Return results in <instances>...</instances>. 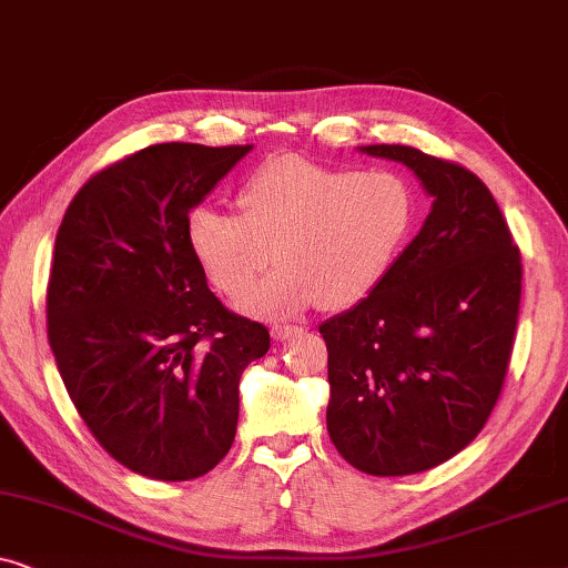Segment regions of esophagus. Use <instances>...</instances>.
I'll list each match as a JSON object with an SVG mask.
<instances>
[{
	"instance_id": "obj_1",
	"label": "esophagus",
	"mask_w": 568,
	"mask_h": 568,
	"mask_svg": "<svg viewBox=\"0 0 568 568\" xmlns=\"http://www.w3.org/2000/svg\"><path fill=\"white\" fill-rule=\"evenodd\" d=\"M300 333H302V328H297V325H274V328H271V336H274L276 341H286L292 336H300Z\"/></svg>"
}]
</instances>
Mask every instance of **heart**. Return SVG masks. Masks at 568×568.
I'll use <instances>...</instances> for the list:
<instances>
[{"label":"heart","mask_w":568,"mask_h":568,"mask_svg":"<svg viewBox=\"0 0 568 568\" xmlns=\"http://www.w3.org/2000/svg\"><path fill=\"white\" fill-rule=\"evenodd\" d=\"M240 216L193 209L189 245L209 282L237 300L271 263L282 268L243 300L247 313L286 317L315 302L359 305L393 268L416 216V193L387 168L354 170L274 158L237 191Z\"/></svg>","instance_id":"obj_1"}]
</instances>
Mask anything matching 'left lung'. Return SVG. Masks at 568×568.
Instances as JSON below:
<instances>
[{
    "label": "left lung",
    "instance_id": "obj_1",
    "mask_svg": "<svg viewBox=\"0 0 568 568\" xmlns=\"http://www.w3.org/2000/svg\"><path fill=\"white\" fill-rule=\"evenodd\" d=\"M359 152L403 162L434 201L377 290L321 325L325 422L356 470L410 476L468 447L491 416L515 346L523 258L470 170L403 144Z\"/></svg>",
    "mask_w": 568,
    "mask_h": 568
}]
</instances>
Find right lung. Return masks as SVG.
<instances>
[{
    "label": "right lung",
    "instance_id": "1",
    "mask_svg": "<svg viewBox=\"0 0 568 568\" xmlns=\"http://www.w3.org/2000/svg\"><path fill=\"white\" fill-rule=\"evenodd\" d=\"M253 144L168 142L82 185L61 220L45 297L69 398L139 476L191 480L230 453L240 377L266 325L230 313L189 245V214Z\"/></svg>",
    "mask_w": 568,
    "mask_h": 568
}]
</instances>
